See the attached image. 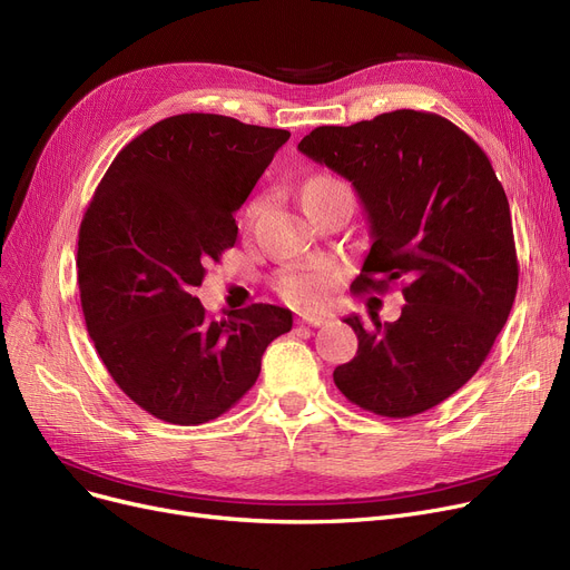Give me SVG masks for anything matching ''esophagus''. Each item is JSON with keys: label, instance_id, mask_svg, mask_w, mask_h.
Returning a JSON list of instances; mask_svg holds the SVG:
<instances>
[{"label": "esophagus", "instance_id": "1", "mask_svg": "<svg viewBox=\"0 0 570 570\" xmlns=\"http://www.w3.org/2000/svg\"><path fill=\"white\" fill-rule=\"evenodd\" d=\"M297 323H305V325H314V327H321L327 323L325 316H316V314H303L301 318H297Z\"/></svg>", "mask_w": 570, "mask_h": 570}]
</instances>
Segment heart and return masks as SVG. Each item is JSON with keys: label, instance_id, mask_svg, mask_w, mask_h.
Returning a JSON list of instances; mask_svg holds the SVG:
<instances>
[{"label": "heart", "instance_id": "heart-1", "mask_svg": "<svg viewBox=\"0 0 570 570\" xmlns=\"http://www.w3.org/2000/svg\"><path fill=\"white\" fill-rule=\"evenodd\" d=\"M327 187H344L342 183L333 177H309L303 191H312V189H327ZM256 215V205H252L247 209V219H252ZM333 284V273L327 267H307V269H293V273H286L279 279V293L286 297L288 303L295 305H318L327 288Z\"/></svg>", "mask_w": 570, "mask_h": 570}]
</instances>
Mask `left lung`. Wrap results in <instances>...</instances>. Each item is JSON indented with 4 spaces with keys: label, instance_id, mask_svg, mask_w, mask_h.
<instances>
[{
    "label": "left lung",
    "instance_id": "8db88e82",
    "mask_svg": "<svg viewBox=\"0 0 570 570\" xmlns=\"http://www.w3.org/2000/svg\"><path fill=\"white\" fill-rule=\"evenodd\" d=\"M297 149L361 196L372 247L353 288L404 282L397 321L344 318L357 353L335 385L385 417L441 404L485 363L518 293L511 207L488 155L445 117L406 108L316 127Z\"/></svg>",
    "mask_w": 570,
    "mask_h": 570
}]
</instances>
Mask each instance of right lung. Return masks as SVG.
Returning a JSON list of instances; mask_svg holds the SVG:
<instances>
[{"label":"right lung","instance_id":"add662e5","mask_svg":"<svg viewBox=\"0 0 570 570\" xmlns=\"http://www.w3.org/2000/svg\"><path fill=\"white\" fill-rule=\"evenodd\" d=\"M288 138L226 115H173L122 147L87 205L76 261L87 333L122 393L159 421H215L291 331L284 307L215 321L191 295L235 245L233 213Z\"/></svg>","mask_w":570,"mask_h":570}]
</instances>
